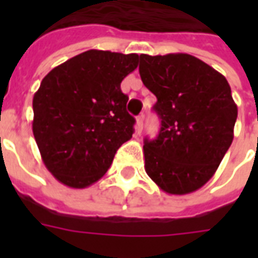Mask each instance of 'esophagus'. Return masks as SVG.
Masks as SVG:
<instances>
[{
    "label": "esophagus",
    "instance_id": "esophagus-1",
    "mask_svg": "<svg viewBox=\"0 0 258 258\" xmlns=\"http://www.w3.org/2000/svg\"><path fill=\"white\" fill-rule=\"evenodd\" d=\"M144 114H140L138 117H137V124H135V130H137V133L141 134L142 133V130H144Z\"/></svg>",
    "mask_w": 258,
    "mask_h": 258
}]
</instances>
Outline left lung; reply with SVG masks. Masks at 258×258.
<instances>
[{"label":"left lung","mask_w":258,"mask_h":258,"mask_svg":"<svg viewBox=\"0 0 258 258\" xmlns=\"http://www.w3.org/2000/svg\"><path fill=\"white\" fill-rule=\"evenodd\" d=\"M142 83L157 98L162 127L144 142L145 171L170 195L195 192L214 175L233 140L238 107L227 79L188 53L140 55Z\"/></svg>","instance_id":"8db88e82"}]
</instances>
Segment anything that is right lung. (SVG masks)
Returning a JSON list of instances; mask_svg holds the SVG:
<instances>
[{
    "label": "right lung",
    "mask_w": 258,
    "mask_h": 258,
    "mask_svg": "<svg viewBox=\"0 0 258 258\" xmlns=\"http://www.w3.org/2000/svg\"><path fill=\"white\" fill-rule=\"evenodd\" d=\"M137 53L90 49L53 68L33 98V134L42 162L59 182L83 189L101 179L134 134L120 84Z\"/></svg>",
    "instance_id": "1"
}]
</instances>
